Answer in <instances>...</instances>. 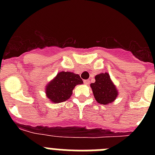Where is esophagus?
<instances>
[{"instance_id": "1", "label": "esophagus", "mask_w": 155, "mask_h": 155, "mask_svg": "<svg viewBox=\"0 0 155 155\" xmlns=\"http://www.w3.org/2000/svg\"><path fill=\"white\" fill-rule=\"evenodd\" d=\"M84 84H86V85H88L90 83V81L88 80H85V81H84Z\"/></svg>"}]
</instances>
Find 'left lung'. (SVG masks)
Here are the masks:
<instances>
[{
  "label": "left lung",
  "mask_w": 155,
  "mask_h": 155,
  "mask_svg": "<svg viewBox=\"0 0 155 155\" xmlns=\"http://www.w3.org/2000/svg\"><path fill=\"white\" fill-rule=\"evenodd\" d=\"M94 79L95 82L90 86L95 100L104 105L113 103L118 96L119 91L109 73H100L94 77Z\"/></svg>",
  "instance_id": "8db88e82"
}]
</instances>
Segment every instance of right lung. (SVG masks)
<instances>
[{
  "label": "right lung",
  "instance_id": "obj_1",
  "mask_svg": "<svg viewBox=\"0 0 155 155\" xmlns=\"http://www.w3.org/2000/svg\"><path fill=\"white\" fill-rule=\"evenodd\" d=\"M82 84L83 81L80 75L69 71H61L46 84L45 93L50 102L61 103L71 98L75 86Z\"/></svg>",
  "mask_w": 155,
  "mask_h": 155
}]
</instances>
